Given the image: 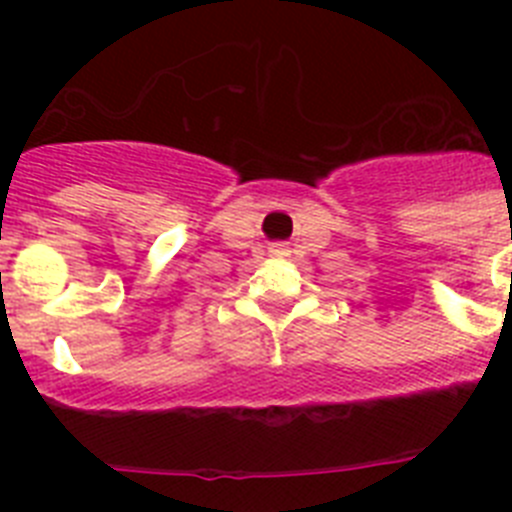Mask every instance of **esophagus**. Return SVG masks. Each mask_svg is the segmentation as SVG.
Masks as SVG:
<instances>
[{"instance_id":"esophagus-1","label":"esophagus","mask_w":512,"mask_h":512,"mask_svg":"<svg viewBox=\"0 0 512 512\" xmlns=\"http://www.w3.org/2000/svg\"><path fill=\"white\" fill-rule=\"evenodd\" d=\"M269 253L271 256H289V248H287V243H271Z\"/></svg>"}]
</instances>
